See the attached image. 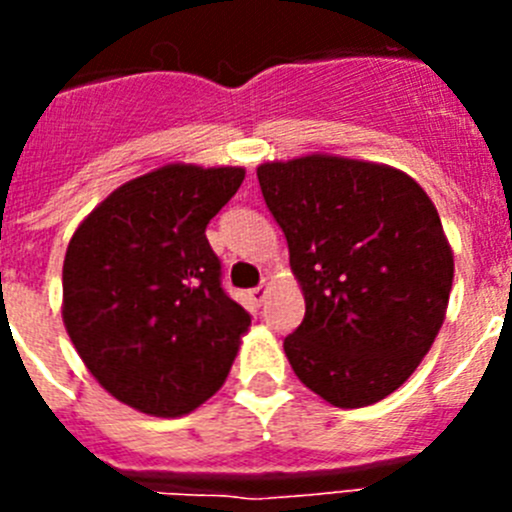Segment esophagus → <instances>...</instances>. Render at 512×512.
Wrapping results in <instances>:
<instances>
[{
    "label": "esophagus",
    "mask_w": 512,
    "mask_h": 512,
    "mask_svg": "<svg viewBox=\"0 0 512 512\" xmlns=\"http://www.w3.org/2000/svg\"><path fill=\"white\" fill-rule=\"evenodd\" d=\"M269 282H264V284H259V287H253L251 292H248V295H251V300L256 302V305H261V302L266 300V297H269Z\"/></svg>",
    "instance_id": "1"
}]
</instances>
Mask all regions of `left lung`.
Listing matches in <instances>:
<instances>
[{
    "mask_svg": "<svg viewBox=\"0 0 512 512\" xmlns=\"http://www.w3.org/2000/svg\"><path fill=\"white\" fill-rule=\"evenodd\" d=\"M256 176L305 295L284 338L297 379L336 408L384 400L449 307L454 253L431 197L405 171L325 153L266 161Z\"/></svg>",
    "mask_w": 512,
    "mask_h": 512,
    "instance_id": "left-lung-1",
    "label": "left lung"
}]
</instances>
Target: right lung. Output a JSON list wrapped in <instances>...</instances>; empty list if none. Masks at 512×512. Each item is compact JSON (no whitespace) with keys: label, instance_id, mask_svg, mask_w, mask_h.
I'll return each mask as SVG.
<instances>
[{"label":"right lung","instance_id":"add662e5","mask_svg":"<svg viewBox=\"0 0 512 512\" xmlns=\"http://www.w3.org/2000/svg\"><path fill=\"white\" fill-rule=\"evenodd\" d=\"M246 169L169 164L130 179L71 235L63 325L115 400L179 418L223 387L251 315L225 295L205 228Z\"/></svg>","mask_w":512,"mask_h":512}]
</instances>
